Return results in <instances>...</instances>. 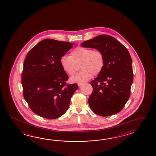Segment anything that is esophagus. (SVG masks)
Masks as SVG:
<instances>
[{"label": "esophagus", "mask_w": 156, "mask_h": 156, "mask_svg": "<svg viewBox=\"0 0 156 156\" xmlns=\"http://www.w3.org/2000/svg\"><path fill=\"white\" fill-rule=\"evenodd\" d=\"M83 85V83H78V86H79V87H80V86H81Z\"/></svg>", "instance_id": "obj_1"}]
</instances>
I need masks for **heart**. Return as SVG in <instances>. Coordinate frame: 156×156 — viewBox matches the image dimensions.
<instances>
[{
    "mask_svg": "<svg viewBox=\"0 0 156 156\" xmlns=\"http://www.w3.org/2000/svg\"><path fill=\"white\" fill-rule=\"evenodd\" d=\"M60 62L61 67L67 75L72 76L80 65L81 71L71 77L73 83H84L91 79L93 75L100 73L104 68L105 58L99 50L83 47H77L71 52L70 55L61 56Z\"/></svg>",
    "mask_w": 156,
    "mask_h": 156,
    "instance_id": "heart-1",
    "label": "heart"
}]
</instances>
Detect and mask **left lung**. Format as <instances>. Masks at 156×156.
<instances>
[{
  "label": "left lung",
  "mask_w": 156,
  "mask_h": 156,
  "mask_svg": "<svg viewBox=\"0 0 156 156\" xmlns=\"http://www.w3.org/2000/svg\"><path fill=\"white\" fill-rule=\"evenodd\" d=\"M104 54L105 64L98 76L91 82L93 91L89 98L92 111L100 116L120 112L128 101L133 83L131 57L128 50L113 37L100 35L81 44Z\"/></svg>",
  "instance_id": "8db88e82"
}]
</instances>
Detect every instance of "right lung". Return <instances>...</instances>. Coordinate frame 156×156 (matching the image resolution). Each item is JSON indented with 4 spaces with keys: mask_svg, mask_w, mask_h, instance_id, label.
Listing matches in <instances>:
<instances>
[{
    "mask_svg": "<svg viewBox=\"0 0 156 156\" xmlns=\"http://www.w3.org/2000/svg\"><path fill=\"white\" fill-rule=\"evenodd\" d=\"M75 43L46 39L26 56L22 73L23 95L31 110L39 116L55 119L67 111L76 83H66L69 77L60 60Z\"/></svg>",
    "mask_w": 156,
    "mask_h": 156,
    "instance_id": "1",
    "label": "right lung"
}]
</instances>
